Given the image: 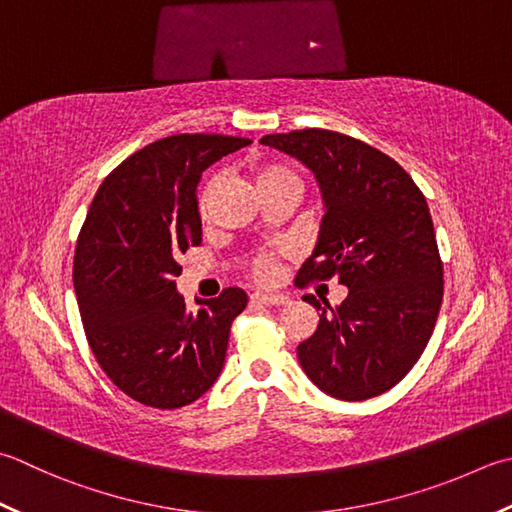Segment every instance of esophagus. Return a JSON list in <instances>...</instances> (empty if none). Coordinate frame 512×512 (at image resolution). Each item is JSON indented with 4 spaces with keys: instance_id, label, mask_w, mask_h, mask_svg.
Wrapping results in <instances>:
<instances>
[{
    "instance_id": "esophagus-1",
    "label": "esophagus",
    "mask_w": 512,
    "mask_h": 512,
    "mask_svg": "<svg viewBox=\"0 0 512 512\" xmlns=\"http://www.w3.org/2000/svg\"><path fill=\"white\" fill-rule=\"evenodd\" d=\"M253 302H259L264 306H284V304H288V297L277 295V293H255Z\"/></svg>"
}]
</instances>
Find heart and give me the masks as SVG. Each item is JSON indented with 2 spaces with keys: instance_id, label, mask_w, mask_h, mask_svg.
Masks as SVG:
<instances>
[{
  "instance_id": "b5f03b06",
  "label": "heart",
  "mask_w": 512,
  "mask_h": 512,
  "mask_svg": "<svg viewBox=\"0 0 512 512\" xmlns=\"http://www.w3.org/2000/svg\"><path fill=\"white\" fill-rule=\"evenodd\" d=\"M275 179H297L293 175V170H288L286 166L279 164H259L255 168V182L257 186H262L266 182H275ZM208 190H204L202 199H199V210L206 213V199H208ZM253 273L257 279H273L277 275V255L270 253V250H264L253 259Z\"/></svg>"
}]
</instances>
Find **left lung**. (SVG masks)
<instances>
[{
  "label": "left lung",
  "mask_w": 512,
  "mask_h": 512,
  "mask_svg": "<svg viewBox=\"0 0 512 512\" xmlns=\"http://www.w3.org/2000/svg\"><path fill=\"white\" fill-rule=\"evenodd\" d=\"M262 144L313 170L324 219L297 282L337 277L348 297L337 308L304 295L319 326L297 346L304 373L326 395L364 402L402 382L428 344L444 297L426 197L382 150L335 130L266 135Z\"/></svg>",
  "instance_id": "obj_1"
}]
</instances>
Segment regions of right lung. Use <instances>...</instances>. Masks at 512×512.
I'll return each mask as SVG.
<instances>
[{
	"label": "right lung",
	"mask_w": 512,
	"mask_h": 512,
	"mask_svg": "<svg viewBox=\"0 0 512 512\" xmlns=\"http://www.w3.org/2000/svg\"><path fill=\"white\" fill-rule=\"evenodd\" d=\"M250 139L173 135L124 159L88 208L73 282L88 346L122 393L153 408L193 404L224 368L233 319L248 297L226 288L186 310L179 253L202 244V173Z\"/></svg>",
	"instance_id": "add662e5"
}]
</instances>
